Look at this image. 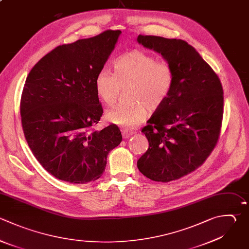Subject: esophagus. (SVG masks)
<instances>
[{
    "label": "esophagus",
    "instance_id": "obj_1",
    "mask_svg": "<svg viewBox=\"0 0 249 249\" xmlns=\"http://www.w3.org/2000/svg\"><path fill=\"white\" fill-rule=\"evenodd\" d=\"M122 134H123L124 139H126L129 136H131L133 134V132L132 131H128V130H122Z\"/></svg>",
    "mask_w": 249,
    "mask_h": 249
}]
</instances>
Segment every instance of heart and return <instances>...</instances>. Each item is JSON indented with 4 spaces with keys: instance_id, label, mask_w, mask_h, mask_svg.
Instances as JSON below:
<instances>
[{
    "instance_id": "1",
    "label": "heart",
    "mask_w": 249,
    "mask_h": 249,
    "mask_svg": "<svg viewBox=\"0 0 249 249\" xmlns=\"http://www.w3.org/2000/svg\"><path fill=\"white\" fill-rule=\"evenodd\" d=\"M175 84V69L165 60L132 51L116 60L114 73L103 68L95 80L98 97L114 105L122 89H127V104L116 106L106 113V120L124 128H134L147 116V109L156 112L166 102Z\"/></svg>"
}]
</instances>
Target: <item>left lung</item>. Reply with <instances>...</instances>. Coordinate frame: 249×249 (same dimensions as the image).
Masks as SVG:
<instances>
[{"label":"left lung","instance_id":"1","mask_svg":"<svg viewBox=\"0 0 249 249\" xmlns=\"http://www.w3.org/2000/svg\"><path fill=\"white\" fill-rule=\"evenodd\" d=\"M137 41L175 69L171 94L142 128L149 148L137 160L144 176L166 183L198 168L214 150L223 120V88L214 70L187 42L144 35Z\"/></svg>","mask_w":249,"mask_h":249}]
</instances>
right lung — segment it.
I'll list each match as a JSON object with an SVG mask.
<instances>
[{"label":"right lung","mask_w":249,"mask_h":249,"mask_svg":"<svg viewBox=\"0 0 249 249\" xmlns=\"http://www.w3.org/2000/svg\"><path fill=\"white\" fill-rule=\"evenodd\" d=\"M120 30L58 46L30 71L20 99L21 124L38 161L72 184L102 176L111 150L122 142L116 124L92 127L103 114L95 80L115 48Z\"/></svg>","instance_id":"1"}]
</instances>
